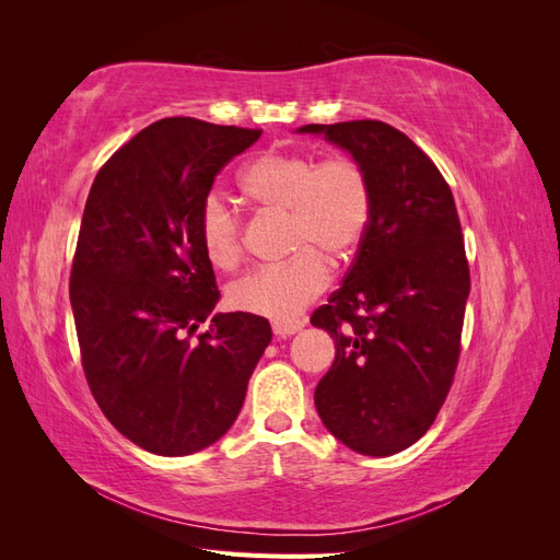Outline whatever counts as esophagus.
<instances>
[{"mask_svg":"<svg viewBox=\"0 0 560 560\" xmlns=\"http://www.w3.org/2000/svg\"><path fill=\"white\" fill-rule=\"evenodd\" d=\"M301 329H303V322L301 319H280V322H273V334L280 336V338L294 336Z\"/></svg>","mask_w":560,"mask_h":560,"instance_id":"34e87169","label":"esophagus"}]
</instances>
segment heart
I'll use <instances>...</instances> for the list:
<instances>
[{
  "label": "heart",
  "instance_id": "heart-1",
  "mask_svg": "<svg viewBox=\"0 0 560 560\" xmlns=\"http://www.w3.org/2000/svg\"><path fill=\"white\" fill-rule=\"evenodd\" d=\"M241 184L257 206L290 217L287 249L294 257L233 282L229 301L243 313L290 319L327 287L324 259L341 266L358 252L371 219L369 175L350 156L319 161L301 151H266L245 167ZM198 238L214 268L238 266L243 219L222 194L200 200Z\"/></svg>",
  "mask_w": 560,
  "mask_h": 560
}]
</instances>
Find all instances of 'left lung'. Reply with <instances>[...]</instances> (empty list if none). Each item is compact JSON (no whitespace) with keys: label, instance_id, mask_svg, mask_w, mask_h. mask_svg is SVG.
I'll list each match as a JSON object with an SVG mask.
<instances>
[{"label":"left lung","instance_id":"left-lung-1","mask_svg":"<svg viewBox=\"0 0 560 560\" xmlns=\"http://www.w3.org/2000/svg\"><path fill=\"white\" fill-rule=\"evenodd\" d=\"M371 182V219L343 284L311 325L336 343L315 387L325 428L362 455H393L430 430L451 389L469 264L451 186L413 140L383 121L311 124Z\"/></svg>","mask_w":560,"mask_h":560}]
</instances>
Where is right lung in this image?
I'll list each match as a JSON object with an SVG mask.
<instances>
[{
    "label": "right lung",
    "mask_w": 560,
    "mask_h": 560,
    "mask_svg": "<svg viewBox=\"0 0 560 560\" xmlns=\"http://www.w3.org/2000/svg\"><path fill=\"white\" fill-rule=\"evenodd\" d=\"M259 128L161 118L100 167L70 276L81 366L112 425L156 455L214 444L238 418L268 319L217 313L200 200Z\"/></svg>",
    "instance_id": "add662e5"
}]
</instances>
